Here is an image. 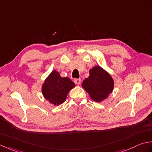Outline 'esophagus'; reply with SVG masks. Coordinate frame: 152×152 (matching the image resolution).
<instances>
[{"label":"esophagus","mask_w":152,"mask_h":152,"mask_svg":"<svg viewBox=\"0 0 152 152\" xmlns=\"http://www.w3.org/2000/svg\"><path fill=\"white\" fill-rule=\"evenodd\" d=\"M74 82H75L76 85H80V82H81V80H80V79H74Z\"/></svg>","instance_id":"1"}]
</instances>
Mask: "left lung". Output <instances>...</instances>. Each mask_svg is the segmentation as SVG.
Wrapping results in <instances>:
<instances>
[{"mask_svg":"<svg viewBox=\"0 0 152 152\" xmlns=\"http://www.w3.org/2000/svg\"><path fill=\"white\" fill-rule=\"evenodd\" d=\"M83 88L95 102H100L113 91L114 82L111 75L100 66L90 70V75L82 83Z\"/></svg>","mask_w":152,"mask_h":152,"instance_id":"1","label":"left lung"}]
</instances>
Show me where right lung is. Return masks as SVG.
I'll return each instance as SVG.
<instances>
[{
	"instance_id": "right-lung-1",
	"label": "right lung",
	"mask_w": 152,
	"mask_h": 152,
	"mask_svg": "<svg viewBox=\"0 0 152 152\" xmlns=\"http://www.w3.org/2000/svg\"><path fill=\"white\" fill-rule=\"evenodd\" d=\"M75 83L68 77H61L53 71L46 79L42 87L45 99L54 105H60L66 100L68 92L75 86Z\"/></svg>"
}]
</instances>
